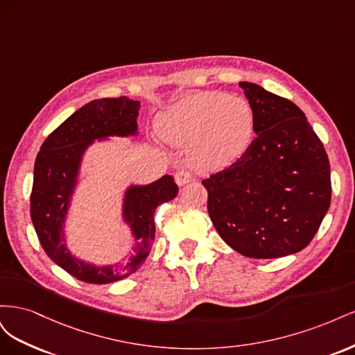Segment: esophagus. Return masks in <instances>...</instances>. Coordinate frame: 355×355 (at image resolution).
<instances>
[{"mask_svg":"<svg viewBox=\"0 0 355 355\" xmlns=\"http://www.w3.org/2000/svg\"><path fill=\"white\" fill-rule=\"evenodd\" d=\"M175 180H176V184H178L179 187H184V185L188 184V182L192 180V175L189 173L188 170H179V171H176Z\"/></svg>","mask_w":355,"mask_h":355,"instance_id":"1","label":"esophagus"}]
</instances>
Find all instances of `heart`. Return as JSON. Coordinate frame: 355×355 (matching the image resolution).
<instances>
[{"label": "heart", "instance_id": "obj_1", "mask_svg": "<svg viewBox=\"0 0 355 355\" xmlns=\"http://www.w3.org/2000/svg\"><path fill=\"white\" fill-rule=\"evenodd\" d=\"M254 115L249 102L222 92L187 96L158 118L157 130L175 146L192 145L194 163L204 168L227 166L249 146Z\"/></svg>", "mask_w": 355, "mask_h": 355}]
</instances>
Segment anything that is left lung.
Wrapping results in <instances>:
<instances>
[{"instance_id":"left-lung-1","label":"left lung","mask_w":355,"mask_h":355,"mask_svg":"<svg viewBox=\"0 0 355 355\" xmlns=\"http://www.w3.org/2000/svg\"><path fill=\"white\" fill-rule=\"evenodd\" d=\"M256 137L231 166L202 180L220 239L254 259L297 253L330 207V164L305 114L288 99L240 83Z\"/></svg>"}]
</instances>
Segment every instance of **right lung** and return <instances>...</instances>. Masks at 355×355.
<instances>
[{
  "label": "right lung",
  "mask_w": 355,
  "mask_h": 355,
  "mask_svg": "<svg viewBox=\"0 0 355 355\" xmlns=\"http://www.w3.org/2000/svg\"><path fill=\"white\" fill-rule=\"evenodd\" d=\"M139 108L141 102L124 96L92 101L50 133L35 159L31 219L38 240L53 262L85 283H112L137 271L151 252L155 239V209L173 200L179 192L170 175L149 185L130 187L125 191L123 218L130 225L136 244L133 254L124 263L96 266L77 259L68 250L63 223L77 185L83 154L94 139L136 135Z\"/></svg>",
  "instance_id": "add662e5"
}]
</instances>
